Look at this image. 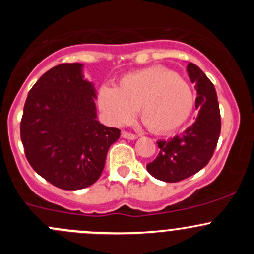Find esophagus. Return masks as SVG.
Returning <instances> with one entry per match:
<instances>
[{
    "mask_svg": "<svg viewBox=\"0 0 254 254\" xmlns=\"http://www.w3.org/2000/svg\"><path fill=\"white\" fill-rule=\"evenodd\" d=\"M122 136L124 137V139H127V140H135V139H137V135L131 134V132H127V131H123V132H122Z\"/></svg>",
    "mask_w": 254,
    "mask_h": 254,
    "instance_id": "34e87169",
    "label": "esophagus"
}]
</instances>
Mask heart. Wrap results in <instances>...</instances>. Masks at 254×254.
Instances as JSON below:
<instances>
[{"instance_id": "heart-1", "label": "heart", "mask_w": 254, "mask_h": 254, "mask_svg": "<svg viewBox=\"0 0 254 254\" xmlns=\"http://www.w3.org/2000/svg\"><path fill=\"white\" fill-rule=\"evenodd\" d=\"M97 102L115 127L129 124L140 108L143 124L156 134H168L181 127L194 106L188 83L161 66L125 75L117 88L102 86Z\"/></svg>"}]
</instances>
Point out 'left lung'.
Listing matches in <instances>:
<instances>
[{
	"instance_id": "left-lung-1",
	"label": "left lung",
	"mask_w": 254,
	"mask_h": 254,
	"mask_svg": "<svg viewBox=\"0 0 254 254\" xmlns=\"http://www.w3.org/2000/svg\"><path fill=\"white\" fill-rule=\"evenodd\" d=\"M187 72L195 83L198 115L193 124L173 139L157 141L160 152L146 166L148 173L160 181L175 183L198 173L209 163L221 131L216 91L205 73L189 63Z\"/></svg>"
}]
</instances>
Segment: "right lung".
Masks as SVG:
<instances>
[{
  "label": "right lung",
  "instance_id": "add662e5",
  "mask_svg": "<svg viewBox=\"0 0 254 254\" xmlns=\"http://www.w3.org/2000/svg\"><path fill=\"white\" fill-rule=\"evenodd\" d=\"M82 64H61L32 87L20 139L33 170L55 187L77 190L98 181L120 130L97 120L96 89Z\"/></svg>",
  "mask_w": 254,
  "mask_h": 254
}]
</instances>
